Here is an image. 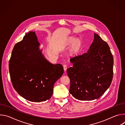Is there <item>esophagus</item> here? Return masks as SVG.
Instances as JSON below:
<instances>
[{
	"instance_id": "1",
	"label": "esophagus",
	"mask_w": 125,
	"mask_h": 125,
	"mask_svg": "<svg viewBox=\"0 0 125 125\" xmlns=\"http://www.w3.org/2000/svg\"><path fill=\"white\" fill-rule=\"evenodd\" d=\"M63 68H64V70L65 71H66L67 70V66L66 65H63Z\"/></svg>"
}]
</instances>
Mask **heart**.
Instances as JSON below:
<instances>
[{"label": "heart", "instance_id": "b5f03b06", "mask_svg": "<svg viewBox=\"0 0 125 125\" xmlns=\"http://www.w3.org/2000/svg\"><path fill=\"white\" fill-rule=\"evenodd\" d=\"M75 41V39L74 38H71L70 39L69 41V43L72 44ZM81 47V41L80 40H76L74 43V44L73 45V47L72 49V51L73 53H78L80 50Z\"/></svg>", "mask_w": 125, "mask_h": 125}]
</instances>
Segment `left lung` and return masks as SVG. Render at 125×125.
I'll list each match as a JSON object with an SVG mask.
<instances>
[{
    "instance_id": "1",
    "label": "left lung",
    "mask_w": 125,
    "mask_h": 125,
    "mask_svg": "<svg viewBox=\"0 0 125 125\" xmlns=\"http://www.w3.org/2000/svg\"><path fill=\"white\" fill-rule=\"evenodd\" d=\"M88 50L71 58L67 70L69 92L80 100L99 98L110 86L113 76V57L107 42L96 33Z\"/></svg>"
}]
</instances>
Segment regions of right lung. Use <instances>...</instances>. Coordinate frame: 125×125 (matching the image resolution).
<instances>
[{"instance_id":"1","label":"right lung","mask_w":125,"mask_h":125,"mask_svg":"<svg viewBox=\"0 0 125 125\" xmlns=\"http://www.w3.org/2000/svg\"><path fill=\"white\" fill-rule=\"evenodd\" d=\"M39 45L35 32H29L15 45L9 63L14 89L25 99L35 102L50 98L54 83L64 73L61 64H52L44 58L38 51Z\"/></svg>"}]
</instances>
